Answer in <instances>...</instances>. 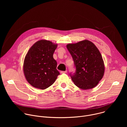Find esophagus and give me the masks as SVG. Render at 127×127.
Returning a JSON list of instances; mask_svg holds the SVG:
<instances>
[{"label":"esophagus","instance_id":"obj_1","mask_svg":"<svg viewBox=\"0 0 127 127\" xmlns=\"http://www.w3.org/2000/svg\"><path fill=\"white\" fill-rule=\"evenodd\" d=\"M60 73H61V74L66 73H67V71H66H66H61V72H60Z\"/></svg>","mask_w":127,"mask_h":127}]
</instances>
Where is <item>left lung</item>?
<instances>
[{"label": "left lung", "mask_w": 127, "mask_h": 127, "mask_svg": "<svg viewBox=\"0 0 127 127\" xmlns=\"http://www.w3.org/2000/svg\"><path fill=\"white\" fill-rule=\"evenodd\" d=\"M73 59L75 73L70 76L78 87L89 89L95 87L102 78L104 64L101 54L91 41L84 40L66 45Z\"/></svg>", "instance_id": "left-lung-1"}]
</instances>
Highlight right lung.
<instances>
[{
  "mask_svg": "<svg viewBox=\"0 0 127 127\" xmlns=\"http://www.w3.org/2000/svg\"><path fill=\"white\" fill-rule=\"evenodd\" d=\"M57 44L41 40L29 49L25 58L23 71L27 81L33 87L45 89L52 85L60 74L53 54Z\"/></svg>",
  "mask_w": 127,
  "mask_h": 127,
  "instance_id": "1",
  "label": "right lung"
}]
</instances>
